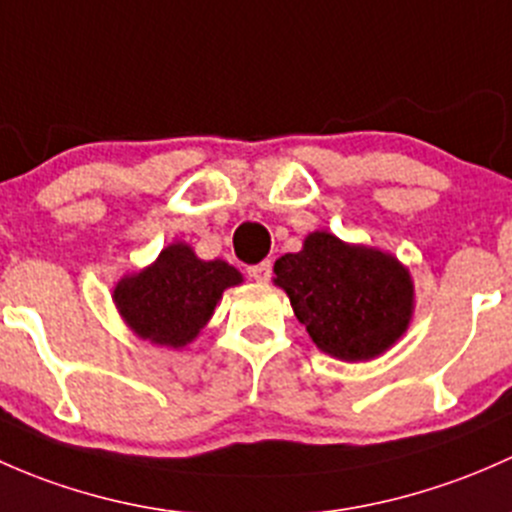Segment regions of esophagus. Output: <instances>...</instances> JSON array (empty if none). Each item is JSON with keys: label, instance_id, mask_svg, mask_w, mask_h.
Instances as JSON below:
<instances>
[{"label": "esophagus", "instance_id": "obj_1", "mask_svg": "<svg viewBox=\"0 0 512 512\" xmlns=\"http://www.w3.org/2000/svg\"><path fill=\"white\" fill-rule=\"evenodd\" d=\"M249 276L258 283H266L268 278H271V261H261V263H256V266H251Z\"/></svg>", "mask_w": 512, "mask_h": 512}]
</instances>
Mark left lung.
<instances>
[{
    "instance_id": "obj_1",
    "label": "left lung",
    "mask_w": 512,
    "mask_h": 512,
    "mask_svg": "<svg viewBox=\"0 0 512 512\" xmlns=\"http://www.w3.org/2000/svg\"><path fill=\"white\" fill-rule=\"evenodd\" d=\"M293 313L320 352L367 362L397 345L414 318V281L389 251L347 244L330 231L305 236L298 254L273 266Z\"/></svg>"
}]
</instances>
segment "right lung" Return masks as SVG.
I'll list each match as a JSON object with an SVG mask.
<instances>
[{
	"label": "right lung",
	"instance_id": "right-lung-1",
	"mask_svg": "<svg viewBox=\"0 0 512 512\" xmlns=\"http://www.w3.org/2000/svg\"><path fill=\"white\" fill-rule=\"evenodd\" d=\"M241 283L231 263L204 261L187 241H172L150 266L115 283L113 303L140 340L184 350L212 320L226 288Z\"/></svg>",
	"mask_w": 512,
	"mask_h": 512
}]
</instances>
